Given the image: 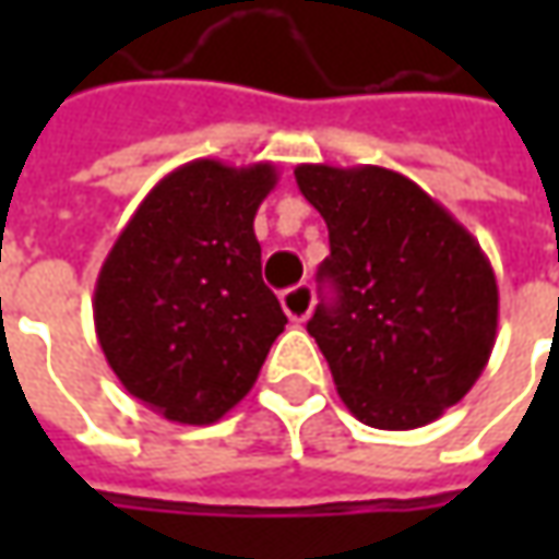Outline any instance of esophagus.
<instances>
[{
  "label": "esophagus",
  "instance_id": "obj_1",
  "mask_svg": "<svg viewBox=\"0 0 559 559\" xmlns=\"http://www.w3.org/2000/svg\"><path fill=\"white\" fill-rule=\"evenodd\" d=\"M283 311L292 323H305L313 311V289L308 283H298L292 289L283 292Z\"/></svg>",
  "mask_w": 559,
  "mask_h": 559
}]
</instances>
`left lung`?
<instances>
[{
	"mask_svg": "<svg viewBox=\"0 0 559 559\" xmlns=\"http://www.w3.org/2000/svg\"><path fill=\"white\" fill-rule=\"evenodd\" d=\"M330 229L323 298L308 333L338 397L373 429H417L483 376L498 335V283L479 242L414 180L385 167L298 164Z\"/></svg>",
	"mask_w": 559,
	"mask_h": 559,
	"instance_id": "1",
	"label": "left lung"
}]
</instances>
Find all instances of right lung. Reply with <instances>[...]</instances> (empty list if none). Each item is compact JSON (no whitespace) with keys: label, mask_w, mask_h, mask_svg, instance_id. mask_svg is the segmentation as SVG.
<instances>
[{"label":"right lung","mask_w":559,"mask_h":559,"mask_svg":"<svg viewBox=\"0 0 559 559\" xmlns=\"http://www.w3.org/2000/svg\"><path fill=\"white\" fill-rule=\"evenodd\" d=\"M276 180L270 162L199 158L170 170L98 270L105 360L130 395L174 423L204 426L233 411L286 330L254 236Z\"/></svg>","instance_id":"right-lung-1"}]
</instances>
